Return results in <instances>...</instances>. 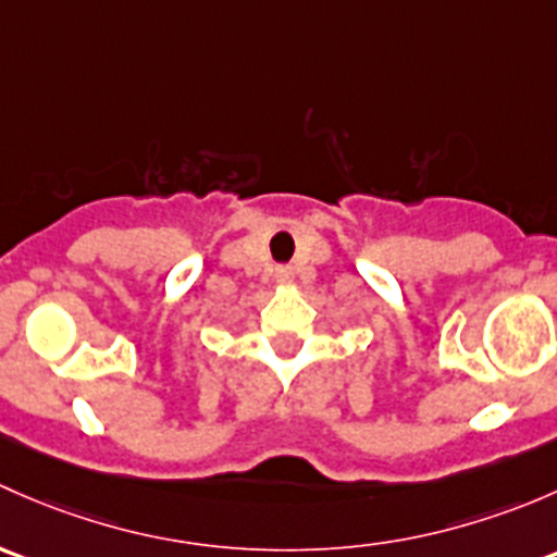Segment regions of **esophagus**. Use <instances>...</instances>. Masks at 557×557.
<instances>
[{
	"instance_id": "esophagus-1",
	"label": "esophagus",
	"mask_w": 557,
	"mask_h": 557,
	"mask_svg": "<svg viewBox=\"0 0 557 557\" xmlns=\"http://www.w3.org/2000/svg\"><path fill=\"white\" fill-rule=\"evenodd\" d=\"M273 278H276V284L286 286V284H292V278H295V271H292V268H276Z\"/></svg>"
}]
</instances>
